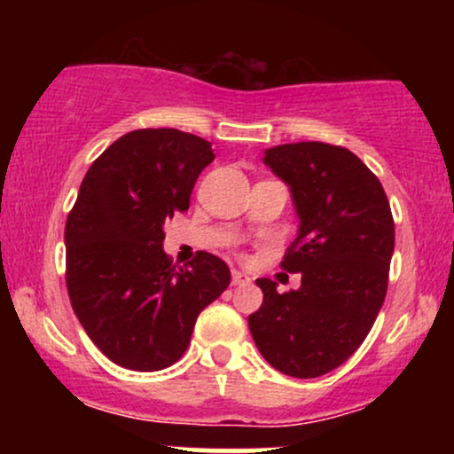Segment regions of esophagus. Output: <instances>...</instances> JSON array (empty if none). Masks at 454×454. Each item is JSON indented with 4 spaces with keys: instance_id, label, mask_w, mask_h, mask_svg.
Returning <instances> with one entry per match:
<instances>
[{
    "instance_id": "obj_1",
    "label": "esophagus",
    "mask_w": 454,
    "mask_h": 454,
    "mask_svg": "<svg viewBox=\"0 0 454 454\" xmlns=\"http://www.w3.org/2000/svg\"><path fill=\"white\" fill-rule=\"evenodd\" d=\"M249 275L241 273V270H232V286H247L249 284Z\"/></svg>"
}]
</instances>
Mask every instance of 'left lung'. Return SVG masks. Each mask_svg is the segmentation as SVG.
Masks as SVG:
<instances>
[{"label": "left lung", "instance_id": "obj_1", "mask_svg": "<svg viewBox=\"0 0 454 454\" xmlns=\"http://www.w3.org/2000/svg\"><path fill=\"white\" fill-rule=\"evenodd\" d=\"M264 164L288 184L301 226L281 269L301 288L264 299L247 317L260 354L293 378H317L346 363L376 322L388 288L395 222L380 179L352 151L290 143L264 151Z\"/></svg>", "mask_w": 454, "mask_h": 454}]
</instances>
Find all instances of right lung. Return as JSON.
Instances as JSON below:
<instances>
[{
  "label": "right lung",
  "instance_id": "1",
  "mask_svg": "<svg viewBox=\"0 0 454 454\" xmlns=\"http://www.w3.org/2000/svg\"><path fill=\"white\" fill-rule=\"evenodd\" d=\"M209 140L173 128L134 129L91 164L66 222V286L90 340L134 372L184 356L196 317L231 284L222 258L190 267L164 252V222L187 211Z\"/></svg>",
  "mask_w": 454,
  "mask_h": 454
}]
</instances>
